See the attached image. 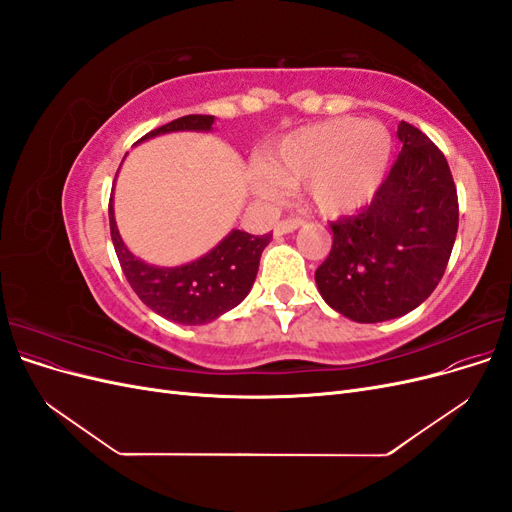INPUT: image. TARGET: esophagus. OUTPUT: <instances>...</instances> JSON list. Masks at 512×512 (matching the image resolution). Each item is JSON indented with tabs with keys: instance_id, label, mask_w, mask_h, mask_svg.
Wrapping results in <instances>:
<instances>
[{
	"instance_id": "esophagus-1",
	"label": "esophagus",
	"mask_w": 512,
	"mask_h": 512,
	"mask_svg": "<svg viewBox=\"0 0 512 512\" xmlns=\"http://www.w3.org/2000/svg\"><path fill=\"white\" fill-rule=\"evenodd\" d=\"M301 224H303V220H299V218H290V220H282V222H277V224H275L273 232H275V235H286V232H292V230H297V228H299Z\"/></svg>"
}]
</instances>
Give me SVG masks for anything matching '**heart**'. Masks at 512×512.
I'll use <instances>...</instances> for the list:
<instances>
[{
	"label": "heart",
	"instance_id": "heart-1",
	"mask_svg": "<svg viewBox=\"0 0 512 512\" xmlns=\"http://www.w3.org/2000/svg\"><path fill=\"white\" fill-rule=\"evenodd\" d=\"M393 151L382 123L331 119L284 136L265 160L260 192L277 198L283 188L307 183V198L324 215L361 209L376 194Z\"/></svg>",
	"mask_w": 512,
	"mask_h": 512
}]
</instances>
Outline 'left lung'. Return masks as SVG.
I'll use <instances>...</instances> for the list:
<instances>
[{"label":"left lung","instance_id":"1","mask_svg":"<svg viewBox=\"0 0 512 512\" xmlns=\"http://www.w3.org/2000/svg\"><path fill=\"white\" fill-rule=\"evenodd\" d=\"M401 153L371 205L331 222L333 245L316 284L335 312L384 322L421 305L451 258L459 203L444 153L412 123L397 128Z\"/></svg>","mask_w":512,"mask_h":512}]
</instances>
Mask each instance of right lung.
I'll list each match as a JSON object with an SVG mask.
<instances>
[{"instance_id":"add662e5","label":"right lung","mask_w":512,"mask_h":512,"mask_svg":"<svg viewBox=\"0 0 512 512\" xmlns=\"http://www.w3.org/2000/svg\"><path fill=\"white\" fill-rule=\"evenodd\" d=\"M211 123L213 115H185L151 130L141 141L179 130L207 132ZM108 222L119 265L138 299L156 314L181 324H205L237 307L252 290L262 250L273 239L271 235L254 237L250 232L232 230L203 258L181 267H153L123 245L115 224L113 198L108 203Z\"/></svg>"}]
</instances>
